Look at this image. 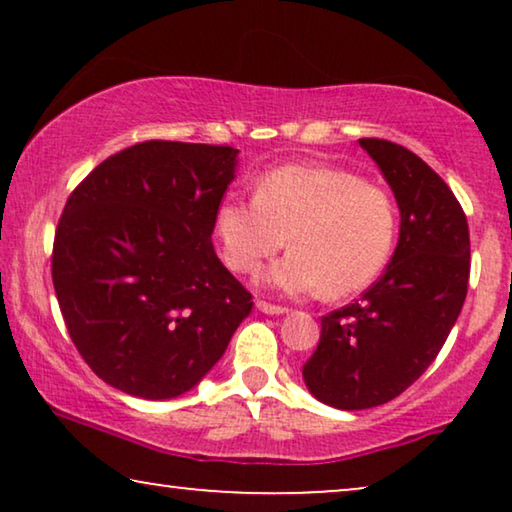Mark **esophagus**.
<instances>
[{"label":"esophagus","instance_id":"1","mask_svg":"<svg viewBox=\"0 0 512 512\" xmlns=\"http://www.w3.org/2000/svg\"><path fill=\"white\" fill-rule=\"evenodd\" d=\"M256 307H258V310H261L263 314H272V317H279V314H286V312H289V310H286V307H279V305L265 303V300H258Z\"/></svg>","mask_w":512,"mask_h":512}]
</instances>
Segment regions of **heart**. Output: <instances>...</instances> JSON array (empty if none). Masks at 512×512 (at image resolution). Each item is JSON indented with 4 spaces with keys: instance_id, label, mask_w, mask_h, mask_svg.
Masks as SVG:
<instances>
[{
    "instance_id": "b5f03b06",
    "label": "heart",
    "mask_w": 512,
    "mask_h": 512,
    "mask_svg": "<svg viewBox=\"0 0 512 512\" xmlns=\"http://www.w3.org/2000/svg\"><path fill=\"white\" fill-rule=\"evenodd\" d=\"M214 233L230 270L256 272L289 244L293 251L261 277L284 296L342 298L363 291L387 265L396 240L394 202L380 186L335 165L298 163L265 172L254 198L226 195Z\"/></svg>"
}]
</instances>
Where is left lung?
<instances>
[{
  "label": "left lung",
  "instance_id": "left-lung-1",
  "mask_svg": "<svg viewBox=\"0 0 512 512\" xmlns=\"http://www.w3.org/2000/svg\"><path fill=\"white\" fill-rule=\"evenodd\" d=\"M394 191L401 228L384 275L359 303L321 319L303 366L305 387L338 410H366L403 394L436 359L466 300L471 240L450 186L415 153L359 139Z\"/></svg>",
  "mask_w": 512,
  "mask_h": 512
}]
</instances>
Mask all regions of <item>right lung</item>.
Segmentation results:
<instances>
[{"label":"right lung","mask_w":512,"mask_h":512,"mask_svg":"<svg viewBox=\"0 0 512 512\" xmlns=\"http://www.w3.org/2000/svg\"><path fill=\"white\" fill-rule=\"evenodd\" d=\"M230 146L142 142L95 167L60 216L53 286L97 377L130 396L191 391L249 317L251 293L212 247Z\"/></svg>","instance_id":"right-lung-1"}]
</instances>
